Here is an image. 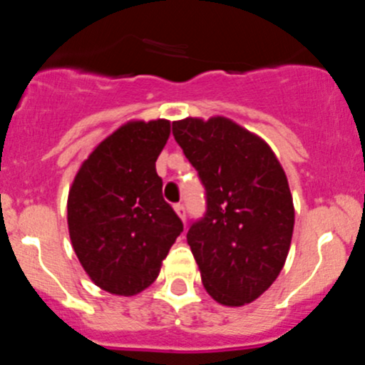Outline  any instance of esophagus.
<instances>
[{
	"instance_id": "34e87169",
	"label": "esophagus",
	"mask_w": 365,
	"mask_h": 365,
	"mask_svg": "<svg viewBox=\"0 0 365 365\" xmlns=\"http://www.w3.org/2000/svg\"><path fill=\"white\" fill-rule=\"evenodd\" d=\"M173 210H175L177 215H179V217L182 219V221H185V219H186V212H185V205H182V202H177V205H173Z\"/></svg>"
}]
</instances>
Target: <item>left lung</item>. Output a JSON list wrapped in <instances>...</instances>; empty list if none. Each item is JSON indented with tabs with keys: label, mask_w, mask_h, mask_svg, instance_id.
<instances>
[{
	"label": "left lung",
	"mask_w": 365,
	"mask_h": 365,
	"mask_svg": "<svg viewBox=\"0 0 365 365\" xmlns=\"http://www.w3.org/2000/svg\"><path fill=\"white\" fill-rule=\"evenodd\" d=\"M199 173L205 217L186 234L206 292L228 307L254 302L278 278L294 230V205L269 144L225 117L173 122Z\"/></svg>",
	"instance_id": "8db88e82"
}]
</instances>
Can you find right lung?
I'll use <instances>...</instances> for the list:
<instances>
[{
    "label": "right lung",
    "mask_w": 365,
    "mask_h": 365,
    "mask_svg": "<svg viewBox=\"0 0 365 365\" xmlns=\"http://www.w3.org/2000/svg\"><path fill=\"white\" fill-rule=\"evenodd\" d=\"M170 122L120 125L83 160L67 199L71 243L87 276L118 296L143 292L182 232L155 163Z\"/></svg>",
    "instance_id": "obj_1"
}]
</instances>
